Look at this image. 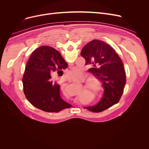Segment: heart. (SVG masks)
Returning a JSON list of instances; mask_svg holds the SVG:
<instances>
[{"mask_svg": "<svg viewBox=\"0 0 149 149\" xmlns=\"http://www.w3.org/2000/svg\"><path fill=\"white\" fill-rule=\"evenodd\" d=\"M67 76L68 78L71 80L80 79L83 77V73L81 70L76 68L72 69L68 72ZM89 86L91 91H93L94 93H97L98 92H100L101 89L100 82L99 81V80L95 78H93L91 79Z\"/></svg>", "mask_w": 149, "mask_h": 149, "instance_id": "heart-1", "label": "heart"}]
</instances>
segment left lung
<instances>
[{
    "label": "left lung",
    "instance_id": "obj_1",
    "mask_svg": "<svg viewBox=\"0 0 149 149\" xmlns=\"http://www.w3.org/2000/svg\"><path fill=\"white\" fill-rule=\"evenodd\" d=\"M81 55L86 65L91 66V72L102 83L104 88L101 101L95 106L86 107L94 112H100L118 103L126 83L123 63L109 45L100 40H93L83 48Z\"/></svg>",
    "mask_w": 149,
    "mask_h": 149
}]
</instances>
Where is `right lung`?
I'll list each match as a JSON object with an SVG mask.
<instances>
[{
  "mask_svg": "<svg viewBox=\"0 0 149 149\" xmlns=\"http://www.w3.org/2000/svg\"><path fill=\"white\" fill-rule=\"evenodd\" d=\"M67 67L61 54L52 47L42 46L31 53L22 78L24 94L31 104L48 112L72 106L61 98L60 85L52 79L54 74L61 73Z\"/></svg>",
  "mask_w": 149,
  "mask_h": 149,
  "instance_id": "right-lung-1",
  "label": "right lung"
}]
</instances>
